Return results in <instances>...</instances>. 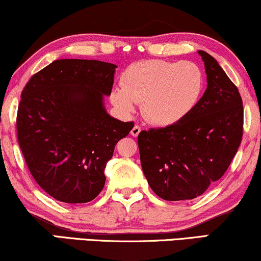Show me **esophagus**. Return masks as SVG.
Masks as SVG:
<instances>
[{
	"label": "esophagus",
	"mask_w": 261,
	"mask_h": 261,
	"mask_svg": "<svg viewBox=\"0 0 261 261\" xmlns=\"http://www.w3.org/2000/svg\"><path fill=\"white\" fill-rule=\"evenodd\" d=\"M141 132V128H140V126H138V124H135V126L132 128V130H130V134L133 135V137H138L139 135V133H140Z\"/></svg>",
	"instance_id": "34e87169"
}]
</instances>
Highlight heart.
Segmentation results:
<instances>
[{"label":"heart","instance_id":"b5f03b06","mask_svg":"<svg viewBox=\"0 0 261 261\" xmlns=\"http://www.w3.org/2000/svg\"><path fill=\"white\" fill-rule=\"evenodd\" d=\"M121 89L110 95L122 114L141 103V114L155 126H172L184 120L201 98L204 74L192 62L149 59L132 64L121 76Z\"/></svg>","mask_w":261,"mask_h":261}]
</instances>
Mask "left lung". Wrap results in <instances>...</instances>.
<instances>
[{"label": "left lung", "mask_w": 261, "mask_h": 261, "mask_svg": "<svg viewBox=\"0 0 261 261\" xmlns=\"http://www.w3.org/2000/svg\"><path fill=\"white\" fill-rule=\"evenodd\" d=\"M204 62L206 90L195 109L172 126L138 137L142 171L155 195L166 201L201 196L223 176L244 134V106L237 85L215 59Z\"/></svg>", "instance_id": "left-lung-1"}]
</instances>
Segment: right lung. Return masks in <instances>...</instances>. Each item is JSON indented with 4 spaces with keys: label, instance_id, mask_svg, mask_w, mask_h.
I'll return each mask as SVG.
<instances>
[{
    "label": "right lung",
    "instance_id": "add662e5",
    "mask_svg": "<svg viewBox=\"0 0 261 261\" xmlns=\"http://www.w3.org/2000/svg\"><path fill=\"white\" fill-rule=\"evenodd\" d=\"M116 65L55 60L27 82L16 115L17 142L35 181L53 198L87 203L106 183L105 169L134 122L107 114Z\"/></svg>",
    "mask_w": 261,
    "mask_h": 261
}]
</instances>
